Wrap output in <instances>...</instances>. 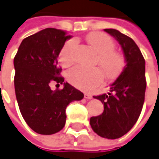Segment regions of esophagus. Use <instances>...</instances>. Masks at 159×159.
<instances>
[{
	"mask_svg": "<svg viewBox=\"0 0 159 159\" xmlns=\"http://www.w3.org/2000/svg\"><path fill=\"white\" fill-rule=\"evenodd\" d=\"M84 98H86V99H91L92 98V95L89 93H85L84 94Z\"/></svg>",
	"mask_w": 159,
	"mask_h": 159,
	"instance_id": "34e87169",
	"label": "esophagus"
}]
</instances>
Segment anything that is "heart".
<instances>
[{"label": "heart", "instance_id": "heart-1", "mask_svg": "<svg viewBox=\"0 0 159 159\" xmlns=\"http://www.w3.org/2000/svg\"><path fill=\"white\" fill-rule=\"evenodd\" d=\"M85 39L94 51L98 53L97 61L107 77L113 78L118 75L123 69L124 59L119 53L113 50L115 47L113 40L107 34L100 32L90 33ZM75 47L76 41L70 39L61 48L59 58L64 66L72 63ZM67 75L71 84L83 90L91 89L101 84L103 80V74L99 68L87 69L82 66H76L69 71Z\"/></svg>", "mask_w": 159, "mask_h": 159}]
</instances>
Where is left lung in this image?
Masks as SVG:
<instances>
[{
	"mask_svg": "<svg viewBox=\"0 0 159 159\" xmlns=\"http://www.w3.org/2000/svg\"><path fill=\"white\" fill-rule=\"evenodd\" d=\"M121 45L125 65L111 84L110 92L94 98L103 103L101 115L90 117L89 124L98 136L108 139L123 137L139 119L144 102L146 89L145 61L132 39L114 29H105Z\"/></svg>",
	"mask_w": 159,
	"mask_h": 159,
	"instance_id": "obj_1",
	"label": "left lung"
}]
</instances>
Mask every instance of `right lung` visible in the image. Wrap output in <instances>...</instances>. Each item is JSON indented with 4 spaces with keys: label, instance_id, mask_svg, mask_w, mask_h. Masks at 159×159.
<instances>
[{
    "label": "right lung",
    "instance_id": "1",
    "mask_svg": "<svg viewBox=\"0 0 159 159\" xmlns=\"http://www.w3.org/2000/svg\"><path fill=\"white\" fill-rule=\"evenodd\" d=\"M72 36L52 28L23 39L14 59L15 90L21 116L31 129L42 135L60 131L65 125L69 103L80 101L84 93L59 76L58 56L66 41ZM52 81L64 84L52 91Z\"/></svg>",
    "mask_w": 159,
    "mask_h": 159
}]
</instances>
